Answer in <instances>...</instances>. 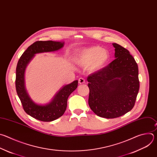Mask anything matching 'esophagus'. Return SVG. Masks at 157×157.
<instances>
[{
    "label": "esophagus",
    "mask_w": 157,
    "mask_h": 157,
    "mask_svg": "<svg viewBox=\"0 0 157 157\" xmlns=\"http://www.w3.org/2000/svg\"><path fill=\"white\" fill-rule=\"evenodd\" d=\"M78 83H79L80 84H83V83H85V79L83 78H80L78 79Z\"/></svg>",
    "instance_id": "esophagus-1"
}]
</instances>
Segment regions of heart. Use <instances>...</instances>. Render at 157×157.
I'll list each match as a JSON object with an SVG mask.
<instances>
[{
	"instance_id": "obj_1",
	"label": "heart",
	"mask_w": 157,
	"mask_h": 157,
	"mask_svg": "<svg viewBox=\"0 0 157 157\" xmlns=\"http://www.w3.org/2000/svg\"><path fill=\"white\" fill-rule=\"evenodd\" d=\"M109 59L108 51L95 46L86 48L76 52L72 58L74 63L86 67L90 72H98L103 69Z\"/></svg>"
}]
</instances>
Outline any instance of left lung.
Returning <instances> with one entry per match:
<instances>
[{
	"label": "left lung",
	"mask_w": 157,
	"mask_h": 157,
	"mask_svg": "<svg viewBox=\"0 0 157 157\" xmlns=\"http://www.w3.org/2000/svg\"><path fill=\"white\" fill-rule=\"evenodd\" d=\"M115 59L106 67L90 75L88 105L97 116L120 117L134 107L139 90V69L129 51L116 43Z\"/></svg>",
	"instance_id": "left-lung-1"
}]
</instances>
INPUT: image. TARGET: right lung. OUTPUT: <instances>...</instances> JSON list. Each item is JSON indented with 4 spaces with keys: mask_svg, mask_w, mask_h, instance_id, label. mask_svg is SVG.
I'll list each match as a JSON object with an SVG mask.
<instances>
[{
    "mask_svg": "<svg viewBox=\"0 0 157 157\" xmlns=\"http://www.w3.org/2000/svg\"><path fill=\"white\" fill-rule=\"evenodd\" d=\"M64 46V41H36L27 48L18 62L15 80L17 95L24 111L30 116L41 121H52L64 114L67 108L68 97L77 88L78 80L62 86L49 103L40 105L32 100L26 91L25 82V70L36 54L57 51Z\"/></svg>",
    "mask_w": 157,
    "mask_h": 157,
    "instance_id": "1",
    "label": "right lung"
}]
</instances>
